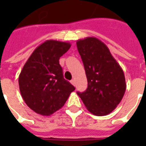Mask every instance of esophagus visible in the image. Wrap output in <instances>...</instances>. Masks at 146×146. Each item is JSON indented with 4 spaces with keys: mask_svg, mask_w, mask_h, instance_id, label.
Instances as JSON below:
<instances>
[{
    "mask_svg": "<svg viewBox=\"0 0 146 146\" xmlns=\"http://www.w3.org/2000/svg\"><path fill=\"white\" fill-rule=\"evenodd\" d=\"M70 83H71V84H73V85H74V86H75V84H76V82H75V80H74V79L70 81Z\"/></svg>",
    "mask_w": 146,
    "mask_h": 146,
    "instance_id": "esophagus-1",
    "label": "esophagus"
}]
</instances>
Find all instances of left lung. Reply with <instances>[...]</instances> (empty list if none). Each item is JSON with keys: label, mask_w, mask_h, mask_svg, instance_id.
<instances>
[{"label": "left lung", "mask_w": 146, "mask_h": 146, "mask_svg": "<svg viewBox=\"0 0 146 146\" xmlns=\"http://www.w3.org/2000/svg\"><path fill=\"white\" fill-rule=\"evenodd\" d=\"M88 79L85 92H77L89 112L106 116L115 110L126 91L124 73L106 45L95 37L76 41Z\"/></svg>", "instance_id": "obj_1"}]
</instances>
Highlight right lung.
I'll return each mask as SVG.
<instances>
[{
    "instance_id": "obj_1",
    "label": "right lung",
    "mask_w": 146,
    "mask_h": 146,
    "mask_svg": "<svg viewBox=\"0 0 146 146\" xmlns=\"http://www.w3.org/2000/svg\"><path fill=\"white\" fill-rule=\"evenodd\" d=\"M70 43L48 40L33 51L19 76L26 104L35 113L50 116L62 107L75 90L64 79L59 58L70 49Z\"/></svg>"
}]
</instances>
